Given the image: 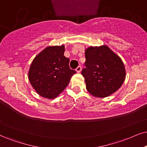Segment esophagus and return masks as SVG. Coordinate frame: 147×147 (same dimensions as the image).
<instances>
[{"label":"esophagus","instance_id":"esophagus-1","mask_svg":"<svg viewBox=\"0 0 147 147\" xmlns=\"http://www.w3.org/2000/svg\"><path fill=\"white\" fill-rule=\"evenodd\" d=\"M76 71H77V72H78V73L81 72V66H78V67L76 68Z\"/></svg>","mask_w":147,"mask_h":147}]
</instances>
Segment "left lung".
Segmentation results:
<instances>
[{"instance_id":"1","label":"left lung","mask_w":147,"mask_h":147,"mask_svg":"<svg viewBox=\"0 0 147 147\" xmlns=\"http://www.w3.org/2000/svg\"><path fill=\"white\" fill-rule=\"evenodd\" d=\"M85 68L82 70L86 89L96 98H106L120 88L125 79V68L121 57L107 45L85 50Z\"/></svg>"}]
</instances>
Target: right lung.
I'll use <instances>...</instances> for the list:
<instances>
[{
  "mask_svg": "<svg viewBox=\"0 0 147 147\" xmlns=\"http://www.w3.org/2000/svg\"><path fill=\"white\" fill-rule=\"evenodd\" d=\"M64 45L48 46L32 62L28 79L38 95L54 99L65 90L76 71L69 67L70 60L64 55Z\"/></svg>",
  "mask_w": 147,
  "mask_h": 147,
  "instance_id": "add662e5",
  "label": "right lung"
}]
</instances>
